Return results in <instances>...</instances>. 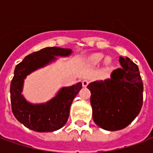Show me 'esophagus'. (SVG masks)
<instances>
[{
	"mask_svg": "<svg viewBox=\"0 0 153 153\" xmlns=\"http://www.w3.org/2000/svg\"><path fill=\"white\" fill-rule=\"evenodd\" d=\"M88 83H89V81H88V80L84 79L82 81V84H83V87H84V88L88 86Z\"/></svg>",
	"mask_w": 153,
	"mask_h": 153,
	"instance_id": "obj_1",
	"label": "esophagus"
}]
</instances>
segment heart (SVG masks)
<instances>
[{"label": "heart", "instance_id": "b5f03b06", "mask_svg": "<svg viewBox=\"0 0 153 153\" xmlns=\"http://www.w3.org/2000/svg\"><path fill=\"white\" fill-rule=\"evenodd\" d=\"M104 57H105V55L103 53H96V54H93V56H91L89 57V62L91 64H93V65H97V64H98L100 61H102V60L104 59ZM106 63H109L110 62V58L109 57H107L106 59Z\"/></svg>", "mask_w": 153, "mask_h": 153}]
</instances>
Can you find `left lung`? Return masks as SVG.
<instances>
[{"label": "left lung", "instance_id": "left-lung-1", "mask_svg": "<svg viewBox=\"0 0 153 153\" xmlns=\"http://www.w3.org/2000/svg\"><path fill=\"white\" fill-rule=\"evenodd\" d=\"M121 68L111 78L90 83L93 118L103 129L115 131L127 127L143 106V85L138 67L128 57L120 56Z\"/></svg>", "mask_w": 153, "mask_h": 153}]
</instances>
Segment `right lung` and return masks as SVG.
I'll use <instances>...</instances> for the list:
<instances>
[{
    "label": "right lung",
    "mask_w": 153,
    "mask_h": 153,
    "mask_svg": "<svg viewBox=\"0 0 153 153\" xmlns=\"http://www.w3.org/2000/svg\"><path fill=\"white\" fill-rule=\"evenodd\" d=\"M71 54V49L46 47L27 56L16 65L10 84V102L15 118L25 127L36 132H53L66 124L70 106L82 88V83L61 88L56 96L44 103L29 102L22 92L28 75L56 61V56L67 57Z\"/></svg>",
    "instance_id": "1"
}]
</instances>
